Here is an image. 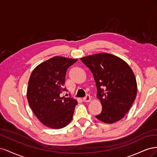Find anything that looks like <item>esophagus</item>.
Wrapping results in <instances>:
<instances>
[{
	"label": "esophagus",
	"mask_w": 157,
	"mask_h": 157,
	"mask_svg": "<svg viewBox=\"0 0 157 157\" xmlns=\"http://www.w3.org/2000/svg\"><path fill=\"white\" fill-rule=\"evenodd\" d=\"M91 99H92L91 96H90V95L87 94L86 96L84 97V98H83V101H84V102H89V101H91Z\"/></svg>",
	"instance_id": "1"
}]
</instances>
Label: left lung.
Here are the masks:
<instances>
[{
    "label": "left lung",
    "mask_w": 157,
    "mask_h": 157,
    "mask_svg": "<svg viewBox=\"0 0 157 157\" xmlns=\"http://www.w3.org/2000/svg\"><path fill=\"white\" fill-rule=\"evenodd\" d=\"M93 74L97 98L102 105L96 117L106 124L121 120L130 110L137 95L135 75L129 65L118 57L99 53L80 58Z\"/></svg>",
    "instance_id": "left-lung-1"
}]
</instances>
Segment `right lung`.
<instances>
[{
  "label": "right lung",
  "mask_w": 157,
  "mask_h": 157,
  "mask_svg": "<svg viewBox=\"0 0 157 157\" xmlns=\"http://www.w3.org/2000/svg\"><path fill=\"white\" fill-rule=\"evenodd\" d=\"M77 59L55 56L34 69L28 82V103L35 116L46 126L59 129L73 118L77 101L60 97L67 91L63 88L66 71Z\"/></svg>",
  "instance_id": "obj_1"
}]
</instances>
